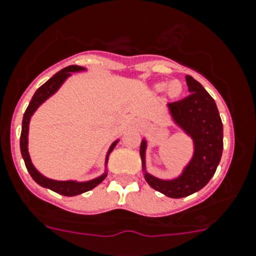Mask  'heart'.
I'll return each mask as SVG.
<instances>
[{
    "label": "heart",
    "instance_id": "1",
    "mask_svg": "<svg viewBox=\"0 0 256 256\" xmlns=\"http://www.w3.org/2000/svg\"><path fill=\"white\" fill-rule=\"evenodd\" d=\"M156 90L158 91H164L168 90V94L171 96V98H178V95L182 91V86L178 81H171V82L166 84V82H161L156 85Z\"/></svg>",
    "mask_w": 256,
    "mask_h": 256
}]
</instances>
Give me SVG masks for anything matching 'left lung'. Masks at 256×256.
<instances>
[{
  "label": "left lung",
  "instance_id": "8db88e82",
  "mask_svg": "<svg viewBox=\"0 0 256 256\" xmlns=\"http://www.w3.org/2000/svg\"><path fill=\"white\" fill-rule=\"evenodd\" d=\"M190 95L178 101L168 102L174 120L192 138L194 158L175 180L165 181L145 172L148 185L172 199L188 196L202 190L216 171L222 154V122L214 98L191 76H186ZM146 141H141L140 156L145 170Z\"/></svg>",
  "mask_w": 256,
  "mask_h": 256
}]
</instances>
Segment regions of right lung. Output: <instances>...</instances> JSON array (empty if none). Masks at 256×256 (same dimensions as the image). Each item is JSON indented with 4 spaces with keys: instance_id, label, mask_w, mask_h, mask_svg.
Listing matches in <instances>:
<instances>
[{
    "instance_id": "1",
    "label": "right lung",
    "mask_w": 256,
    "mask_h": 256,
    "mask_svg": "<svg viewBox=\"0 0 256 256\" xmlns=\"http://www.w3.org/2000/svg\"><path fill=\"white\" fill-rule=\"evenodd\" d=\"M84 70V68H80V66L76 65H71L68 66V68H62L61 71L56 74V75L52 76L48 81L44 84L41 88H37V91L34 92V98H32L31 102H30L28 108H26L24 115V120H22V131H21V138H20V148H21V154L22 158L24 160V165H26L27 171L30 172V175L32 176L34 181H36L38 185L44 186V188H50V190L54 191L57 194H61L64 196H75V195H80L82 192H86V191L91 190L95 186H98V184L102 182L106 178V174H104L102 176L98 178H94V180L88 181V182H76V181H56V180H51V178H47L44 176H42L36 168H34L32 165L31 160H30V155H28V150H27V135H28V124H30V118H31L32 114L34 112L37 108L44 102L46 98H48L52 94L56 92L58 90L60 86L62 85V82L66 80L68 76H70L71 72H75V71H81ZM118 144V141L111 145L110 150H108V154L112 151V148H115V145ZM108 158H106V162H108Z\"/></svg>"
}]
</instances>
